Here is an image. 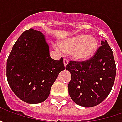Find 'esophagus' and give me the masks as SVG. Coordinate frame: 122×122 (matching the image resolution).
<instances>
[{"label": "esophagus", "instance_id": "34e87169", "mask_svg": "<svg viewBox=\"0 0 122 122\" xmlns=\"http://www.w3.org/2000/svg\"><path fill=\"white\" fill-rule=\"evenodd\" d=\"M64 66H66L67 64H68V60L66 58H64Z\"/></svg>", "mask_w": 122, "mask_h": 122}]
</instances>
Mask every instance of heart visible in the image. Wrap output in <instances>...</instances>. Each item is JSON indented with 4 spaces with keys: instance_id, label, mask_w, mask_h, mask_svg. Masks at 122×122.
<instances>
[{
    "instance_id": "1",
    "label": "heart",
    "mask_w": 122,
    "mask_h": 122,
    "mask_svg": "<svg viewBox=\"0 0 122 122\" xmlns=\"http://www.w3.org/2000/svg\"><path fill=\"white\" fill-rule=\"evenodd\" d=\"M97 47V41L86 34H79L62 41L60 43L61 50L67 54L73 53L74 58L83 61L90 58Z\"/></svg>"
}]
</instances>
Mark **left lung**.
Here are the masks:
<instances>
[{
  "label": "left lung",
  "mask_w": 122,
  "mask_h": 122,
  "mask_svg": "<svg viewBox=\"0 0 122 122\" xmlns=\"http://www.w3.org/2000/svg\"><path fill=\"white\" fill-rule=\"evenodd\" d=\"M66 69L71 74L68 94L77 105L92 107L100 104L109 94L116 74L113 53L107 41L86 61H70Z\"/></svg>",
  "instance_id": "left-lung-1"
}]
</instances>
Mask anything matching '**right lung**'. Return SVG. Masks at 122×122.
Masks as SVG:
<instances>
[{"label": "right lung", "mask_w": 122, "mask_h": 122, "mask_svg": "<svg viewBox=\"0 0 122 122\" xmlns=\"http://www.w3.org/2000/svg\"><path fill=\"white\" fill-rule=\"evenodd\" d=\"M49 49L44 35L30 28L18 38L8 57V83L14 94L27 103L45 101L58 74L65 68L63 58L52 59Z\"/></svg>", "instance_id": "add662e5"}]
</instances>
